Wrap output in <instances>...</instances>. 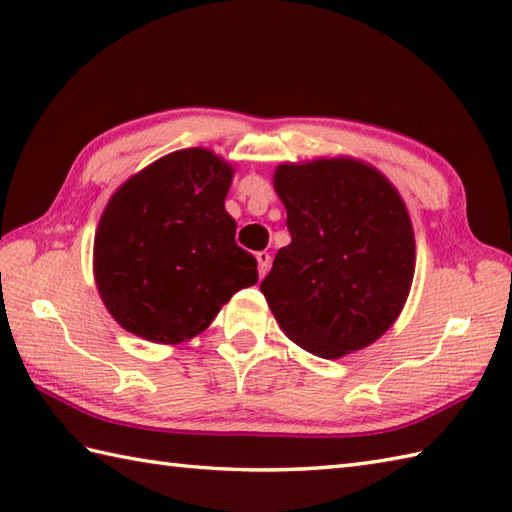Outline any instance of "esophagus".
Segmentation results:
<instances>
[{
    "mask_svg": "<svg viewBox=\"0 0 512 512\" xmlns=\"http://www.w3.org/2000/svg\"><path fill=\"white\" fill-rule=\"evenodd\" d=\"M255 257H257V268H259V275L264 277L266 272H268V268H270V255H268V253H257Z\"/></svg>",
    "mask_w": 512,
    "mask_h": 512,
    "instance_id": "obj_1",
    "label": "esophagus"
}]
</instances>
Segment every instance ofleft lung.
I'll use <instances>...</instances> for the list:
<instances>
[{
  "mask_svg": "<svg viewBox=\"0 0 512 512\" xmlns=\"http://www.w3.org/2000/svg\"><path fill=\"white\" fill-rule=\"evenodd\" d=\"M292 242L261 281L283 334L336 360L382 338L408 299L414 233L388 178L358 159L281 163Z\"/></svg>",
  "mask_w": 512,
  "mask_h": 512,
  "instance_id": "left-lung-1",
  "label": "left lung"
}]
</instances>
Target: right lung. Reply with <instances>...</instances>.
<instances>
[{
	"label": "right lung",
	"instance_id": "obj_1",
	"mask_svg": "<svg viewBox=\"0 0 512 512\" xmlns=\"http://www.w3.org/2000/svg\"><path fill=\"white\" fill-rule=\"evenodd\" d=\"M233 168L205 148L165 154L106 205L93 275L130 334L178 344L205 331L235 292L257 283V259L235 244L224 209Z\"/></svg>",
	"mask_w": 512,
	"mask_h": 512
}]
</instances>
